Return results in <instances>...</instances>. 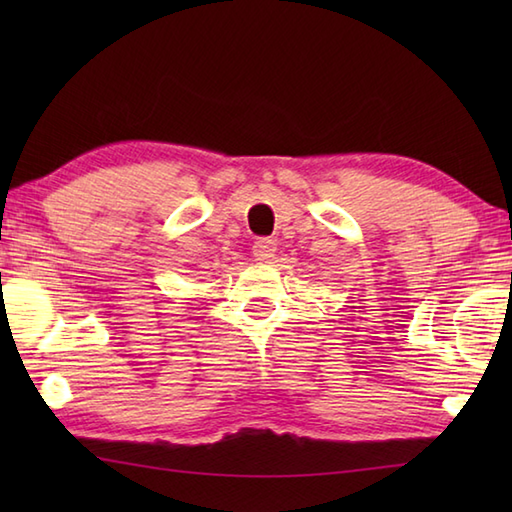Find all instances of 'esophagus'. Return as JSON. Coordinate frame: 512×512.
<instances>
[{
    "label": "esophagus",
    "instance_id": "1",
    "mask_svg": "<svg viewBox=\"0 0 512 512\" xmlns=\"http://www.w3.org/2000/svg\"><path fill=\"white\" fill-rule=\"evenodd\" d=\"M277 253V244L275 239L270 237H259L257 242L253 244V257L257 259V262H268L270 257H273Z\"/></svg>",
    "mask_w": 512,
    "mask_h": 512
}]
</instances>
